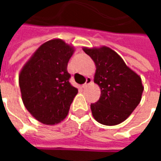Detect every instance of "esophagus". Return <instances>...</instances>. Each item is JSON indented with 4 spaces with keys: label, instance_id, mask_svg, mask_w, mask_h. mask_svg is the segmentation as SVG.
<instances>
[{
    "label": "esophagus",
    "instance_id": "1",
    "mask_svg": "<svg viewBox=\"0 0 161 161\" xmlns=\"http://www.w3.org/2000/svg\"><path fill=\"white\" fill-rule=\"evenodd\" d=\"M91 83H92V79H91V77H87V78H86V82H85V83H84V84L82 85V87L84 89V88L87 87L89 84H91Z\"/></svg>",
    "mask_w": 161,
    "mask_h": 161
}]
</instances>
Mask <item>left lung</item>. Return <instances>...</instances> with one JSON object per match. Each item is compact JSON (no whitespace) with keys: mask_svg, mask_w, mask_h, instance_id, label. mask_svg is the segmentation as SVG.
I'll return each instance as SVG.
<instances>
[{"mask_svg":"<svg viewBox=\"0 0 161 161\" xmlns=\"http://www.w3.org/2000/svg\"><path fill=\"white\" fill-rule=\"evenodd\" d=\"M84 51L96 64L94 82L101 89L99 100L91 104L92 115L101 124H119L131 115L141 102L144 90L141 77L108 47L84 48Z\"/></svg>","mask_w":161,"mask_h":161,"instance_id":"obj_1","label":"left lung"}]
</instances>
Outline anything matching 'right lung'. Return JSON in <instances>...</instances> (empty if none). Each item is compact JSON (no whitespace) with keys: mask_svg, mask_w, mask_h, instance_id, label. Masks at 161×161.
Here are the masks:
<instances>
[{"mask_svg":"<svg viewBox=\"0 0 161 161\" xmlns=\"http://www.w3.org/2000/svg\"><path fill=\"white\" fill-rule=\"evenodd\" d=\"M73 52L63 40H49L37 50L19 73L23 103L44 124L58 123L65 118L77 94L67 71Z\"/></svg>","mask_w":161,"mask_h":161,"instance_id":"add662e5","label":"right lung"}]
</instances>
